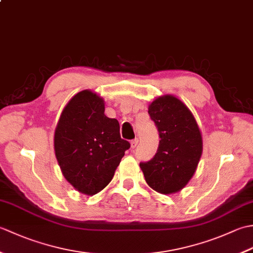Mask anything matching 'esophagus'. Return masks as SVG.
Listing matches in <instances>:
<instances>
[{
	"label": "esophagus",
	"instance_id": "obj_1",
	"mask_svg": "<svg viewBox=\"0 0 253 253\" xmlns=\"http://www.w3.org/2000/svg\"><path fill=\"white\" fill-rule=\"evenodd\" d=\"M138 142H139V140H138V138H135V139H132V140L130 141V147H131V149H135V148L137 147V144H138Z\"/></svg>",
	"mask_w": 253,
	"mask_h": 253
}]
</instances>
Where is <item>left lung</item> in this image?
<instances>
[{
    "label": "left lung",
    "mask_w": 253,
    "mask_h": 253,
    "mask_svg": "<svg viewBox=\"0 0 253 253\" xmlns=\"http://www.w3.org/2000/svg\"><path fill=\"white\" fill-rule=\"evenodd\" d=\"M158 128V151L148 162H140L147 184L169 195L184 188L195 174L202 154V138L189 109L175 96L165 95L149 106Z\"/></svg>",
    "instance_id": "1"
}]
</instances>
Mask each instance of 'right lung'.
I'll return each mask as SVG.
<instances>
[{
    "mask_svg": "<svg viewBox=\"0 0 253 253\" xmlns=\"http://www.w3.org/2000/svg\"><path fill=\"white\" fill-rule=\"evenodd\" d=\"M130 143L121 138L120 124L104 114L100 96L84 90L63 110L54 135L62 173L76 189L93 196L109 185Z\"/></svg>",
    "mask_w": 253,
    "mask_h": 253,
    "instance_id": "add662e5",
    "label": "right lung"
}]
</instances>
